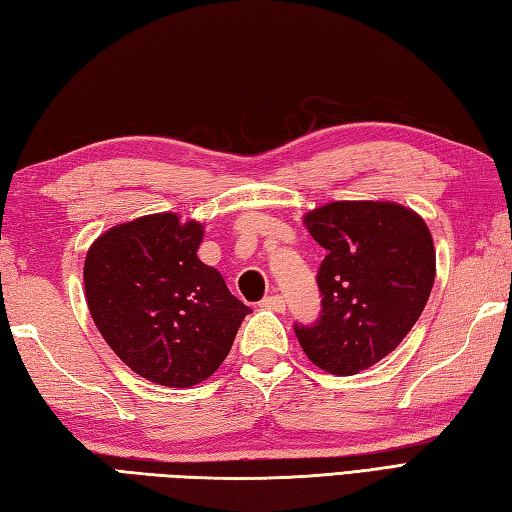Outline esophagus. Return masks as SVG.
<instances>
[{"mask_svg":"<svg viewBox=\"0 0 512 512\" xmlns=\"http://www.w3.org/2000/svg\"><path fill=\"white\" fill-rule=\"evenodd\" d=\"M260 307L263 309H269V311H285V298L283 296H265L263 300H260Z\"/></svg>","mask_w":512,"mask_h":512,"instance_id":"34e87169","label":"esophagus"}]
</instances>
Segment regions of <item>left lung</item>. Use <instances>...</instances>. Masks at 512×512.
Returning <instances> with one entry per match:
<instances>
[{
	"label": "left lung",
	"instance_id": "left-lung-1",
	"mask_svg": "<svg viewBox=\"0 0 512 512\" xmlns=\"http://www.w3.org/2000/svg\"><path fill=\"white\" fill-rule=\"evenodd\" d=\"M327 249L318 269L322 316L296 325L302 351L333 375L387 358L420 318L435 280L424 218L391 201H336L302 218Z\"/></svg>",
	"mask_w": 512,
	"mask_h": 512
}]
</instances>
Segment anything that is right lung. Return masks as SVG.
Instances as JSON below:
<instances>
[{"label": "right lung", "mask_w": 512, "mask_h": 512, "mask_svg": "<svg viewBox=\"0 0 512 512\" xmlns=\"http://www.w3.org/2000/svg\"><path fill=\"white\" fill-rule=\"evenodd\" d=\"M201 241L203 223L150 214L103 232L83 265L88 309L103 340L134 373L163 387L210 378L252 311L201 263Z\"/></svg>", "instance_id": "right-lung-1"}]
</instances>
